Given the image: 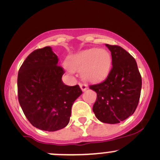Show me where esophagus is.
<instances>
[{
  "mask_svg": "<svg viewBox=\"0 0 160 160\" xmlns=\"http://www.w3.org/2000/svg\"><path fill=\"white\" fill-rule=\"evenodd\" d=\"M79 85H80V88H81V90L83 91V92H84V91L87 90L88 88V86L86 83H79Z\"/></svg>",
  "mask_w": 160,
  "mask_h": 160,
  "instance_id": "esophagus-1",
  "label": "esophagus"
}]
</instances>
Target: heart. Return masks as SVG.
Segmentation results:
<instances>
[{
  "instance_id": "heart-1",
  "label": "heart",
  "mask_w": 160,
  "mask_h": 160,
  "mask_svg": "<svg viewBox=\"0 0 160 160\" xmlns=\"http://www.w3.org/2000/svg\"><path fill=\"white\" fill-rule=\"evenodd\" d=\"M112 58L104 49H89L69 57L68 67L72 71H81L83 80L97 82L104 80L111 68Z\"/></svg>"
}]
</instances>
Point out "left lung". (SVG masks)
<instances>
[{
    "instance_id": "left-lung-1",
    "label": "left lung",
    "mask_w": 160,
    "mask_h": 160,
    "mask_svg": "<svg viewBox=\"0 0 160 160\" xmlns=\"http://www.w3.org/2000/svg\"><path fill=\"white\" fill-rule=\"evenodd\" d=\"M106 46L111 52L112 68L105 80L89 88L97 93L95 117L104 123L117 124L135 112L142 80L133 57L119 46Z\"/></svg>"
}]
</instances>
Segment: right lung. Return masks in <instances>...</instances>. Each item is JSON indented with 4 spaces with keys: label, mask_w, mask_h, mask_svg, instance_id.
I'll list each match as a JSON object with an SVG mask.
<instances>
[{
    "label": "right lung",
    "mask_w": 160,
    "mask_h": 160,
    "mask_svg": "<svg viewBox=\"0 0 160 160\" xmlns=\"http://www.w3.org/2000/svg\"><path fill=\"white\" fill-rule=\"evenodd\" d=\"M51 47L46 46L30 53L18 72V99L31 125L53 132L69 122L74 101L82 94L79 85L63 83V68Z\"/></svg>",
    "instance_id": "1"
}]
</instances>
